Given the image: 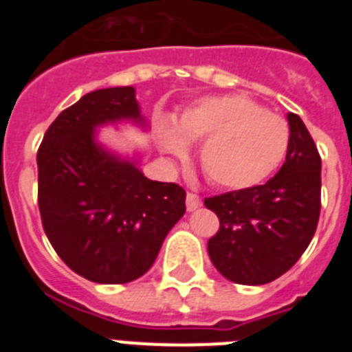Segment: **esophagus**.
Segmentation results:
<instances>
[{
    "label": "esophagus",
    "instance_id": "obj_1",
    "mask_svg": "<svg viewBox=\"0 0 352 352\" xmlns=\"http://www.w3.org/2000/svg\"><path fill=\"white\" fill-rule=\"evenodd\" d=\"M201 204L203 203H201V197H199L197 194H192V192H188V194H186V210L194 211V210H197Z\"/></svg>",
    "mask_w": 352,
    "mask_h": 352
}]
</instances>
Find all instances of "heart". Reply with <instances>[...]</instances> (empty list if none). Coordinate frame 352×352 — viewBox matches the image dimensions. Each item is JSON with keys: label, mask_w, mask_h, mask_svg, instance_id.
Here are the masks:
<instances>
[{"label": "heart", "mask_w": 352, "mask_h": 352, "mask_svg": "<svg viewBox=\"0 0 352 352\" xmlns=\"http://www.w3.org/2000/svg\"><path fill=\"white\" fill-rule=\"evenodd\" d=\"M162 149L183 155L186 141L204 139L199 162L222 188H250L275 173L289 148L287 121L241 95L210 96L186 109L176 125H162Z\"/></svg>", "instance_id": "1"}]
</instances>
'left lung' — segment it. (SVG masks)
<instances>
[{
    "label": "left lung",
    "instance_id": "1",
    "mask_svg": "<svg viewBox=\"0 0 352 352\" xmlns=\"http://www.w3.org/2000/svg\"><path fill=\"white\" fill-rule=\"evenodd\" d=\"M284 166L264 185L204 199L220 229L208 241L211 263L227 280L243 285L273 282L294 266L321 211V157L298 114H287Z\"/></svg>",
    "mask_w": 352,
    "mask_h": 352
}]
</instances>
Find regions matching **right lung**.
I'll use <instances>...</instances> for the list:
<instances>
[{"label":"right lung","mask_w":352,"mask_h":352,"mask_svg":"<svg viewBox=\"0 0 352 352\" xmlns=\"http://www.w3.org/2000/svg\"><path fill=\"white\" fill-rule=\"evenodd\" d=\"M121 121L148 126L135 88L96 89L52 121L36 153L43 231L68 268L96 284L144 275L186 210L182 186L148 179L138 158L98 142V126Z\"/></svg>","instance_id":"1"}]
</instances>
